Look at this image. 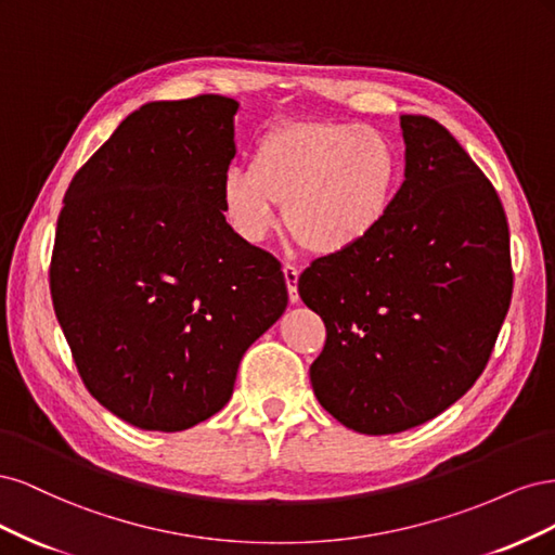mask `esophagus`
Segmentation results:
<instances>
[{"mask_svg":"<svg viewBox=\"0 0 555 555\" xmlns=\"http://www.w3.org/2000/svg\"><path fill=\"white\" fill-rule=\"evenodd\" d=\"M282 273H284V282H287L289 300H292V304H298V268L292 266V263H284Z\"/></svg>","mask_w":555,"mask_h":555,"instance_id":"obj_1","label":"esophagus"}]
</instances>
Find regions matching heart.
<instances>
[{
  "instance_id": "b5f03b06",
  "label": "heart",
  "mask_w": 555,
  "mask_h": 555,
  "mask_svg": "<svg viewBox=\"0 0 555 555\" xmlns=\"http://www.w3.org/2000/svg\"><path fill=\"white\" fill-rule=\"evenodd\" d=\"M402 155L389 133L340 120L292 122L263 133L249 166L220 182L227 222L247 243L280 227L312 255L338 257L384 224L398 192Z\"/></svg>"
}]
</instances>
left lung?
<instances>
[{"instance_id":"obj_1","label":"left lung","mask_w":555,"mask_h":555,"mask_svg":"<svg viewBox=\"0 0 555 555\" xmlns=\"http://www.w3.org/2000/svg\"><path fill=\"white\" fill-rule=\"evenodd\" d=\"M405 180L363 245L298 278L324 319L310 365L317 400L365 435L426 424L483 373L509 310L505 208L461 143L426 115H400Z\"/></svg>"}]
</instances>
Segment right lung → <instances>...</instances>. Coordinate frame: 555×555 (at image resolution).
<instances>
[{
	"label": "right lung",
	"mask_w": 555,
	"mask_h": 555,
	"mask_svg": "<svg viewBox=\"0 0 555 555\" xmlns=\"http://www.w3.org/2000/svg\"><path fill=\"white\" fill-rule=\"evenodd\" d=\"M236 111L220 94L145 104L64 194L50 259L57 322L88 391L143 430L220 412L247 347L287 308L280 261L222 210Z\"/></svg>",
	"instance_id": "right-lung-1"
}]
</instances>
